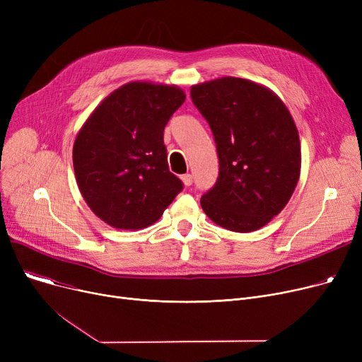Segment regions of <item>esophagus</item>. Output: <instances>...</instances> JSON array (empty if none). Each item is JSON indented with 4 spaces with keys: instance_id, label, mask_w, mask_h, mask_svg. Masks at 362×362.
<instances>
[{
    "instance_id": "obj_1",
    "label": "esophagus",
    "mask_w": 362,
    "mask_h": 362,
    "mask_svg": "<svg viewBox=\"0 0 362 362\" xmlns=\"http://www.w3.org/2000/svg\"><path fill=\"white\" fill-rule=\"evenodd\" d=\"M182 182L185 183V186H191L194 182V177H192V175H183Z\"/></svg>"
}]
</instances>
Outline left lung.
Instances as JSON below:
<instances>
[{
    "instance_id": "1",
    "label": "left lung",
    "mask_w": 362,
    "mask_h": 362,
    "mask_svg": "<svg viewBox=\"0 0 362 362\" xmlns=\"http://www.w3.org/2000/svg\"><path fill=\"white\" fill-rule=\"evenodd\" d=\"M218 156L216 185L204 213L227 230L261 229L289 202L300 173V145L289 110L274 92L240 78L192 86Z\"/></svg>"
}]
</instances>
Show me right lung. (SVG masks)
<instances>
[{
    "label": "right lung",
    "instance_id": "add662e5",
    "mask_svg": "<svg viewBox=\"0 0 362 362\" xmlns=\"http://www.w3.org/2000/svg\"><path fill=\"white\" fill-rule=\"evenodd\" d=\"M186 95L177 86L130 82L95 108L73 145L81 194L116 229L156 223L183 189L167 164L164 127Z\"/></svg>",
    "mask_w": 362,
    "mask_h": 362
}]
</instances>
